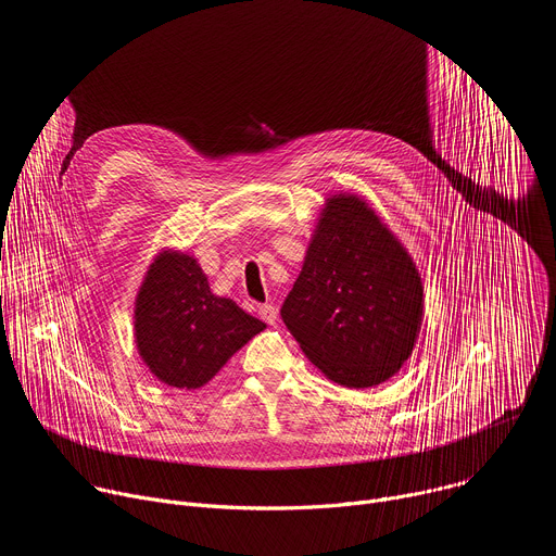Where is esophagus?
Returning a JSON list of instances; mask_svg holds the SVG:
<instances>
[{
    "mask_svg": "<svg viewBox=\"0 0 556 556\" xmlns=\"http://www.w3.org/2000/svg\"><path fill=\"white\" fill-rule=\"evenodd\" d=\"M260 316L268 326H275L279 314H277V307L273 303H266V305H260Z\"/></svg>",
    "mask_w": 556,
    "mask_h": 556,
    "instance_id": "1",
    "label": "esophagus"
}]
</instances>
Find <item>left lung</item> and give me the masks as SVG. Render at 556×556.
<instances>
[{
	"label": "left lung",
	"instance_id": "obj_1",
	"mask_svg": "<svg viewBox=\"0 0 556 556\" xmlns=\"http://www.w3.org/2000/svg\"><path fill=\"white\" fill-rule=\"evenodd\" d=\"M422 307L416 264L374 208L330 198L281 305L303 354L339 384H380L412 356Z\"/></svg>",
	"mask_w": 556,
	"mask_h": 556
}]
</instances>
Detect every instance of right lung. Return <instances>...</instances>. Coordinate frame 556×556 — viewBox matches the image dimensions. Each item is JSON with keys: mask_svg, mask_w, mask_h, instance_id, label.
I'll return each instance as SVG.
<instances>
[{"mask_svg": "<svg viewBox=\"0 0 556 556\" xmlns=\"http://www.w3.org/2000/svg\"><path fill=\"white\" fill-rule=\"evenodd\" d=\"M264 328L232 299L213 294L187 253L157 255L136 296L138 354L157 380L178 389L206 384Z\"/></svg>", "mask_w": 556, "mask_h": 556, "instance_id": "1", "label": "right lung"}]
</instances>
